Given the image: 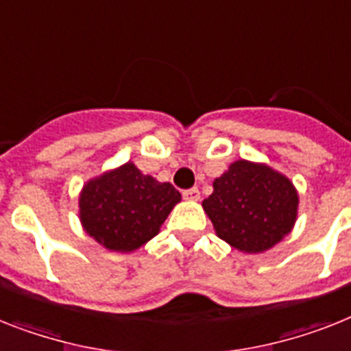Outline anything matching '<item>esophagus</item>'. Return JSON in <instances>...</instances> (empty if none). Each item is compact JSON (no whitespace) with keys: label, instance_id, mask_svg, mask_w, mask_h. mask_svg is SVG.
Masks as SVG:
<instances>
[{"label":"esophagus","instance_id":"1","mask_svg":"<svg viewBox=\"0 0 351 351\" xmlns=\"http://www.w3.org/2000/svg\"><path fill=\"white\" fill-rule=\"evenodd\" d=\"M182 197H184L186 201L195 202L201 199V193H199V188H190V190H184V192H182Z\"/></svg>","mask_w":351,"mask_h":351}]
</instances>
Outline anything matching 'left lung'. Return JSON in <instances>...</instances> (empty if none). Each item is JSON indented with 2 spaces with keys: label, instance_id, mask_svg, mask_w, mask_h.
<instances>
[{
  "label": "left lung",
  "instance_id": "1",
  "mask_svg": "<svg viewBox=\"0 0 351 351\" xmlns=\"http://www.w3.org/2000/svg\"><path fill=\"white\" fill-rule=\"evenodd\" d=\"M298 204L300 195L291 179L247 159L231 163L202 201L217 237L247 254L282 242L296 224Z\"/></svg>",
  "mask_w": 351,
  "mask_h": 351
}]
</instances>
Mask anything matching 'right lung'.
Masks as SVG:
<instances>
[{"mask_svg":"<svg viewBox=\"0 0 351 351\" xmlns=\"http://www.w3.org/2000/svg\"><path fill=\"white\" fill-rule=\"evenodd\" d=\"M181 193L170 182L145 176L134 163L89 179L78 195L84 231L117 253H132L159 233Z\"/></svg>","mask_w":351,"mask_h":351,"instance_id":"add662e5","label":"right lung"}]
</instances>
